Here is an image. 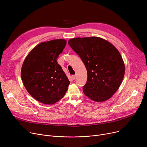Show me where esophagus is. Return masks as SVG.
Segmentation results:
<instances>
[{
	"instance_id": "obj_1",
	"label": "esophagus",
	"mask_w": 147,
	"mask_h": 147,
	"mask_svg": "<svg viewBox=\"0 0 147 147\" xmlns=\"http://www.w3.org/2000/svg\"><path fill=\"white\" fill-rule=\"evenodd\" d=\"M71 78H72L73 80H74L75 78H76V75H73V76H71Z\"/></svg>"
}]
</instances>
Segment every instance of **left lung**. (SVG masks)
<instances>
[{"mask_svg": "<svg viewBox=\"0 0 147 147\" xmlns=\"http://www.w3.org/2000/svg\"><path fill=\"white\" fill-rule=\"evenodd\" d=\"M68 44L85 65L88 80L83 90L95 102L110 99L119 88L125 75V64L119 51L98 37H77Z\"/></svg>", "mask_w": 147, "mask_h": 147, "instance_id": "left-lung-1", "label": "left lung"}]
</instances>
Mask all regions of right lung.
<instances>
[{"label":"right lung","instance_id":"right-lung-1","mask_svg":"<svg viewBox=\"0 0 147 147\" xmlns=\"http://www.w3.org/2000/svg\"><path fill=\"white\" fill-rule=\"evenodd\" d=\"M66 43L64 39L42 42L30 52L23 63L21 76L24 86L42 104L56 103L68 89L69 81L57 60Z\"/></svg>","mask_w":147,"mask_h":147}]
</instances>
